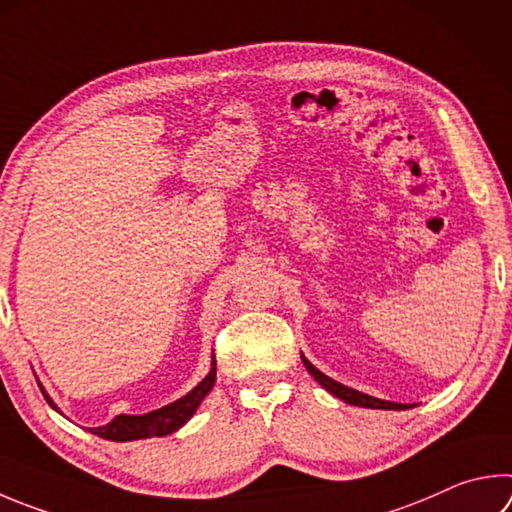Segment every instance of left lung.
Here are the masks:
<instances>
[{
	"label": "left lung",
	"instance_id": "1",
	"mask_svg": "<svg viewBox=\"0 0 512 512\" xmlns=\"http://www.w3.org/2000/svg\"><path fill=\"white\" fill-rule=\"evenodd\" d=\"M302 362H304L306 371H309V374H311L315 380H318V383H320L324 389H327L329 394H333L336 398H340V401H345V403H349V405L367 407V410H410V407H414V405L394 403V401H383V398L362 394V392H358V389H351V387H347V385L338 383V380L329 378L327 374H322V371H320L318 367H315V365H311V362L306 360L304 356H302Z\"/></svg>",
	"mask_w": 512,
	"mask_h": 512
}]
</instances>
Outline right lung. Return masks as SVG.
Here are the masks:
<instances>
[{
	"instance_id": "1",
	"label": "right lung",
	"mask_w": 512,
	"mask_h": 512,
	"mask_svg": "<svg viewBox=\"0 0 512 512\" xmlns=\"http://www.w3.org/2000/svg\"><path fill=\"white\" fill-rule=\"evenodd\" d=\"M215 380H217V360H215V351H212V362L206 378H203L197 387L190 389L188 394L181 396L179 401H174L170 405L161 407V410H154L147 414H118L114 421L107 425L89 427V432L100 436V439L118 441V443L172 434L188 423L194 416V412L199 410L203 398H206L210 394V389L215 387ZM37 385H40V392L46 398V403H49L55 412H60V407L53 403V398L49 394H46V389L42 387L40 380H37Z\"/></svg>"
}]
</instances>
